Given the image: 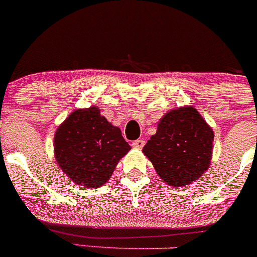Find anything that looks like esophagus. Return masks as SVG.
<instances>
[{"label":"esophagus","mask_w":257,"mask_h":257,"mask_svg":"<svg viewBox=\"0 0 257 257\" xmlns=\"http://www.w3.org/2000/svg\"><path fill=\"white\" fill-rule=\"evenodd\" d=\"M144 143H146V142L143 141V139H137V141H134L133 143H132V146L134 147V148H138V149H142L143 148V146H144Z\"/></svg>","instance_id":"34e87169"}]
</instances>
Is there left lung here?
Wrapping results in <instances>:
<instances>
[{
  "mask_svg": "<svg viewBox=\"0 0 257 257\" xmlns=\"http://www.w3.org/2000/svg\"><path fill=\"white\" fill-rule=\"evenodd\" d=\"M213 129L193 106H181L164 114L157 133L143 153L162 181L172 187H186L197 181L212 159Z\"/></svg>",
  "mask_w": 257,
  "mask_h": 257,
  "instance_id": "8db88e82",
  "label": "left lung"
}]
</instances>
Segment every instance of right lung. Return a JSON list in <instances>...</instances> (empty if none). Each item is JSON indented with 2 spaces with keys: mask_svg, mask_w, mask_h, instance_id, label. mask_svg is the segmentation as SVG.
Returning <instances> with one entry per match:
<instances>
[{
  "mask_svg": "<svg viewBox=\"0 0 257 257\" xmlns=\"http://www.w3.org/2000/svg\"><path fill=\"white\" fill-rule=\"evenodd\" d=\"M131 151L121 131L96 106L75 109L55 132L54 153L61 171L85 188L103 186Z\"/></svg>",
  "mask_w": 257,
  "mask_h": 257,
  "instance_id": "right-lung-1",
  "label": "right lung"
}]
</instances>
